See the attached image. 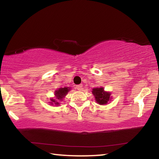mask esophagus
<instances>
[{
    "label": "esophagus",
    "mask_w": 159,
    "mask_h": 159,
    "mask_svg": "<svg viewBox=\"0 0 159 159\" xmlns=\"http://www.w3.org/2000/svg\"><path fill=\"white\" fill-rule=\"evenodd\" d=\"M82 88H83V85L82 84H80V85H77L76 86V88L77 90H81L82 89Z\"/></svg>",
    "instance_id": "34e87169"
}]
</instances>
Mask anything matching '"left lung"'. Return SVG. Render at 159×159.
Segmentation results:
<instances>
[{
    "label": "left lung",
    "instance_id": "left-lung-1",
    "mask_svg": "<svg viewBox=\"0 0 159 159\" xmlns=\"http://www.w3.org/2000/svg\"><path fill=\"white\" fill-rule=\"evenodd\" d=\"M93 93L95 95L96 102L99 104H105L109 100L110 93L104 92L103 88H94Z\"/></svg>",
    "mask_w": 159,
    "mask_h": 159
}]
</instances>
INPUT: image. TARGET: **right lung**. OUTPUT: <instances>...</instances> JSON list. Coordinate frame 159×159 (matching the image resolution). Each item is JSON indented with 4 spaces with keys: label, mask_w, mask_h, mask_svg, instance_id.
I'll list each match as a JSON object with an SVG mask.
<instances>
[{
    "label": "right lung",
    "mask_w": 159,
    "mask_h": 159,
    "mask_svg": "<svg viewBox=\"0 0 159 159\" xmlns=\"http://www.w3.org/2000/svg\"><path fill=\"white\" fill-rule=\"evenodd\" d=\"M69 91V88H61L60 89L55 91V97L57 99H51L50 100L52 102H50L51 104H59V102H57V100H61L62 98L65 96L67 93Z\"/></svg>",
    "instance_id": "obj_1"
}]
</instances>
